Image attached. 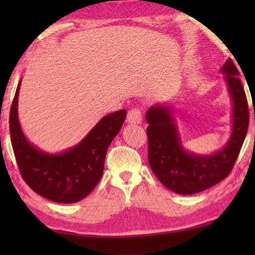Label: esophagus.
I'll return each mask as SVG.
<instances>
[{
    "instance_id": "1",
    "label": "esophagus",
    "mask_w": 255,
    "mask_h": 255,
    "mask_svg": "<svg viewBox=\"0 0 255 255\" xmlns=\"http://www.w3.org/2000/svg\"><path fill=\"white\" fill-rule=\"evenodd\" d=\"M127 122L129 124H140L141 123V112L139 109H131L127 115Z\"/></svg>"
}]
</instances>
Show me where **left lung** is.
Here are the masks:
<instances>
[{"mask_svg": "<svg viewBox=\"0 0 255 255\" xmlns=\"http://www.w3.org/2000/svg\"><path fill=\"white\" fill-rule=\"evenodd\" d=\"M221 71L225 74L233 102L232 136L213 155L187 152L181 143L173 109L155 105L146 112L150 169L163 185L179 195L204 191L227 178L239 157L249 127V105L240 80V72L231 58Z\"/></svg>", "mask_w": 255, "mask_h": 255, "instance_id": "obj_1", "label": "left lung"}]
</instances>
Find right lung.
Masks as SVG:
<instances>
[{
	"mask_svg": "<svg viewBox=\"0 0 255 255\" xmlns=\"http://www.w3.org/2000/svg\"><path fill=\"white\" fill-rule=\"evenodd\" d=\"M19 82L10 110V133L21 176L34 192L59 204H73L92 192L100 181L108 147L126 119L123 109L103 117L83 140L59 154L34 147L23 135L18 118Z\"/></svg>",
	"mask_w": 255,
	"mask_h": 255,
	"instance_id": "add662e5",
	"label": "right lung"
}]
</instances>
